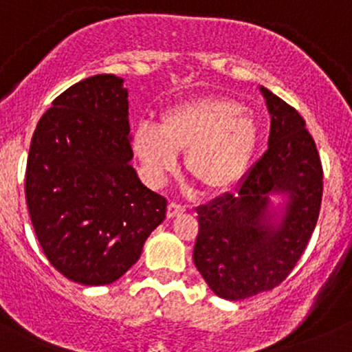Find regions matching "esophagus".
<instances>
[{
  "label": "esophagus",
  "instance_id": "1",
  "mask_svg": "<svg viewBox=\"0 0 352 352\" xmlns=\"http://www.w3.org/2000/svg\"><path fill=\"white\" fill-rule=\"evenodd\" d=\"M183 212H184V206L179 205V203L171 201L168 205V219H173V217L181 215V213H183Z\"/></svg>",
  "mask_w": 352,
  "mask_h": 352
}]
</instances>
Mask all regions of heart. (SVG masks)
I'll return each instance as SVG.
<instances>
[{
    "instance_id": "obj_1",
    "label": "heart",
    "mask_w": 352,
    "mask_h": 352,
    "mask_svg": "<svg viewBox=\"0 0 352 352\" xmlns=\"http://www.w3.org/2000/svg\"><path fill=\"white\" fill-rule=\"evenodd\" d=\"M259 144L252 115L239 101L203 96L162 111L159 126L142 122L132 135L133 154L146 179L161 184L186 151L188 175L206 191L223 193L242 179Z\"/></svg>"
}]
</instances>
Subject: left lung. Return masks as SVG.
Segmentation results:
<instances>
[{
    "label": "left lung",
    "mask_w": 352,
    "mask_h": 352,
    "mask_svg": "<svg viewBox=\"0 0 352 352\" xmlns=\"http://www.w3.org/2000/svg\"><path fill=\"white\" fill-rule=\"evenodd\" d=\"M271 115L267 151L242 177L237 193L197 208L193 261L213 293L245 300L270 292L295 267L322 203V164L302 115L261 88ZM273 194L285 198L276 210Z\"/></svg>",
    "instance_id": "1"
}]
</instances>
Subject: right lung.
Returning a JSON list of instances; mask_svg holds the SVG:
<instances>
[{"label":"right lung","mask_w":352,"mask_h":352,"mask_svg":"<svg viewBox=\"0 0 352 352\" xmlns=\"http://www.w3.org/2000/svg\"><path fill=\"white\" fill-rule=\"evenodd\" d=\"M129 91L113 74L67 88L32 137L25 197L47 259L67 280L110 285L166 219L164 197L140 183L130 146Z\"/></svg>","instance_id":"obj_1"}]
</instances>
